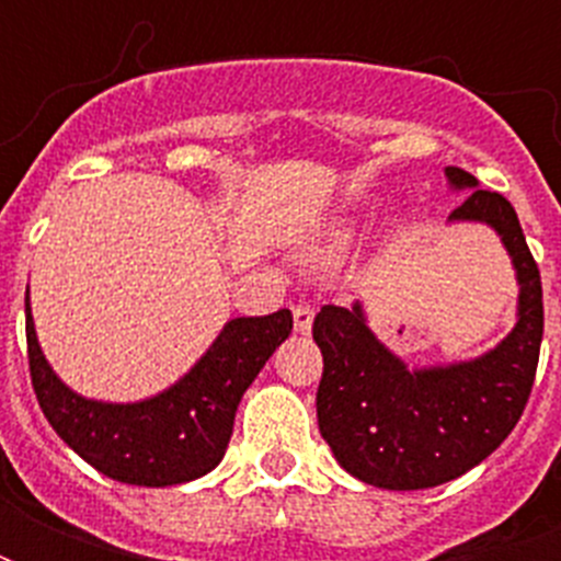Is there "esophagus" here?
Instances as JSON below:
<instances>
[{"instance_id": "esophagus-1", "label": "esophagus", "mask_w": 561, "mask_h": 561, "mask_svg": "<svg viewBox=\"0 0 561 561\" xmlns=\"http://www.w3.org/2000/svg\"><path fill=\"white\" fill-rule=\"evenodd\" d=\"M311 323H314V308L308 306V302L294 306V329H297V334L311 332Z\"/></svg>"}]
</instances>
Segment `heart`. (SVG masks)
I'll return each mask as SVG.
<instances>
[{
  "label": "heart",
  "mask_w": 561,
  "mask_h": 561,
  "mask_svg": "<svg viewBox=\"0 0 561 561\" xmlns=\"http://www.w3.org/2000/svg\"><path fill=\"white\" fill-rule=\"evenodd\" d=\"M352 241H355V224H352V220H337V224H332V227L325 229L323 241L308 250L306 259L314 264H329L334 262L337 255L346 253L352 247Z\"/></svg>",
  "instance_id": "1"
}]
</instances>
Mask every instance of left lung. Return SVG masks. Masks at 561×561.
I'll list each match as a JSON object with an SVG mask.
<instances>
[{
  "instance_id": "left-lung-1",
  "label": "left lung",
  "mask_w": 561,
  "mask_h": 561,
  "mask_svg": "<svg viewBox=\"0 0 561 561\" xmlns=\"http://www.w3.org/2000/svg\"><path fill=\"white\" fill-rule=\"evenodd\" d=\"M445 180L451 192H469L448 224H483L513 262L518 302L504 341L478 358L408 367L375 337L360 299L314 317L320 434L352 478L396 492L439 486L486 460L522 419L539 367L541 276L513 203L454 165Z\"/></svg>"
}]
</instances>
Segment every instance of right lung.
I'll return each instance as SVG.
<instances>
[{
  "instance_id": "obj_1",
  "label": "right lung",
  "mask_w": 561,
  "mask_h": 561,
  "mask_svg": "<svg viewBox=\"0 0 561 561\" xmlns=\"http://www.w3.org/2000/svg\"><path fill=\"white\" fill-rule=\"evenodd\" d=\"M288 308L224 323L194 367L139 401L87 399L51 369L39 350L25 294L31 383L48 425L101 474L130 486H180L209 474L227 451L241 396L288 341Z\"/></svg>"
}]
</instances>
